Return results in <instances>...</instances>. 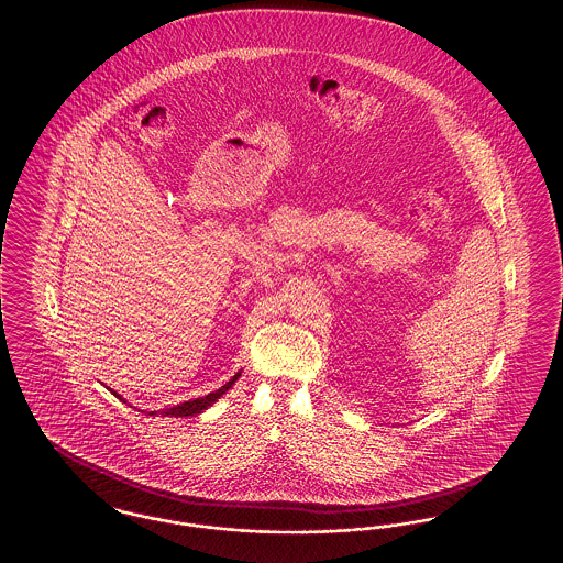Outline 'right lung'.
Wrapping results in <instances>:
<instances>
[{"instance_id":"obj_1","label":"right lung","mask_w":563,"mask_h":563,"mask_svg":"<svg viewBox=\"0 0 563 563\" xmlns=\"http://www.w3.org/2000/svg\"><path fill=\"white\" fill-rule=\"evenodd\" d=\"M221 397V390L219 393H213V395H209V397H205L202 401H194L188 407H179L181 411H179V416H196V413H202L211 402L217 401ZM186 405V402H184Z\"/></svg>"}]
</instances>
